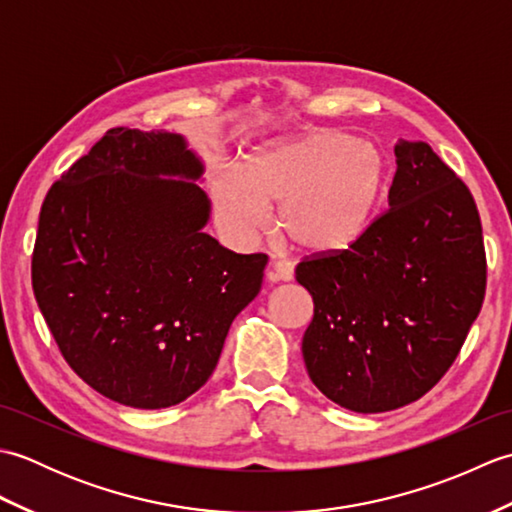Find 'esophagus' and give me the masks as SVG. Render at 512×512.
I'll use <instances>...</instances> for the list:
<instances>
[{
  "mask_svg": "<svg viewBox=\"0 0 512 512\" xmlns=\"http://www.w3.org/2000/svg\"><path fill=\"white\" fill-rule=\"evenodd\" d=\"M292 275H295V268H292L290 262H284V259H281V262H273L266 270L268 281H290Z\"/></svg>",
  "mask_w": 512,
  "mask_h": 512,
  "instance_id": "esophagus-1",
  "label": "esophagus"
}]
</instances>
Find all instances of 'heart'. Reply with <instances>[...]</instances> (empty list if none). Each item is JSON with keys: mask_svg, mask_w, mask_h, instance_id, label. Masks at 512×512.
I'll return each instance as SVG.
<instances>
[{"mask_svg": "<svg viewBox=\"0 0 512 512\" xmlns=\"http://www.w3.org/2000/svg\"><path fill=\"white\" fill-rule=\"evenodd\" d=\"M385 180L383 154L372 143L321 129L259 149L244 169L217 171L215 217L237 242H250L279 209V231L297 250L339 253L367 231Z\"/></svg>", "mask_w": 512, "mask_h": 512, "instance_id": "obj_1", "label": "heart"}]
</instances>
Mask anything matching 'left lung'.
I'll use <instances>...</instances> for the list:
<instances>
[{
  "mask_svg": "<svg viewBox=\"0 0 512 512\" xmlns=\"http://www.w3.org/2000/svg\"><path fill=\"white\" fill-rule=\"evenodd\" d=\"M389 209L339 253L303 259L314 301L301 352L336 405L380 413L447 374L480 314L486 253L469 187L422 140H398Z\"/></svg>",
  "mask_w": 512,
  "mask_h": 512,
  "instance_id": "left-lung-1",
  "label": "left lung"
}]
</instances>
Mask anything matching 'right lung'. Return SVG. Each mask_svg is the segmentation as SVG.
<instances>
[{
    "mask_svg": "<svg viewBox=\"0 0 512 512\" xmlns=\"http://www.w3.org/2000/svg\"><path fill=\"white\" fill-rule=\"evenodd\" d=\"M202 173L180 134L114 127L43 200L39 310L74 372L121 405L165 409L195 394L262 290L264 253L202 233Z\"/></svg>",
    "mask_w": 512,
    "mask_h": 512,
    "instance_id": "1",
    "label": "right lung"
}]
</instances>
